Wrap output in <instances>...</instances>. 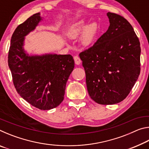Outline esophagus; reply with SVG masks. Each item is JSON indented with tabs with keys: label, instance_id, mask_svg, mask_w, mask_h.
Wrapping results in <instances>:
<instances>
[{
	"label": "esophagus",
	"instance_id": "obj_1",
	"mask_svg": "<svg viewBox=\"0 0 149 149\" xmlns=\"http://www.w3.org/2000/svg\"><path fill=\"white\" fill-rule=\"evenodd\" d=\"M74 61H75V64L79 65L81 64V59L79 58V57L78 56H75L74 57Z\"/></svg>",
	"mask_w": 149,
	"mask_h": 149
}]
</instances>
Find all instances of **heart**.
<instances>
[{
	"mask_svg": "<svg viewBox=\"0 0 149 149\" xmlns=\"http://www.w3.org/2000/svg\"><path fill=\"white\" fill-rule=\"evenodd\" d=\"M99 30L97 22H91L85 26V20L81 19L70 26L67 31V35L70 39H75L81 31L79 41L84 46H89L94 41Z\"/></svg>",
	"mask_w": 149,
	"mask_h": 149,
	"instance_id": "1",
	"label": "heart"
}]
</instances>
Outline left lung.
Here are the masks:
<instances>
[{
    "mask_svg": "<svg viewBox=\"0 0 149 149\" xmlns=\"http://www.w3.org/2000/svg\"><path fill=\"white\" fill-rule=\"evenodd\" d=\"M110 26L97 42L81 52L90 97L114 104L129 95L140 74V42L127 19L108 12Z\"/></svg>",
    "mask_w": 149,
    "mask_h": 149,
    "instance_id": "obj_1",
    "label": "left lung"
}]
</instances>
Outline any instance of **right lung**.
<instances>
[{
    "label": "right lung",
    "mask_w": 149,
    "mask_h": 149,
    "mask_svg": "<svg viewBox=\"0 0 149 149\" xmlns=\"http://www.w3.org/2000/svg\"><path fill=\"white\" fill-rule=\"evenodd\" d=\"M42 20L39 12L17 27L11 38L8 62L17 93L30 104L47 110L63 101L75 64L70 54L27 53L24 47L25 37Z\"/></svg>",
    "instance_id": "add662e5"
}]
</instances>
